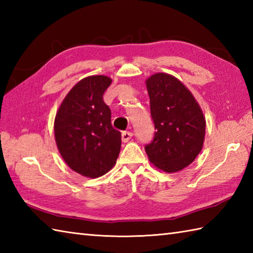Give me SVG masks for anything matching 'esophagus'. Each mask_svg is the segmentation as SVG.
<instances>
[{"label":"esophagus","mask_w":253,"mask_h":253,"mask_svg":"<svg viewBox=\"0 0 253 253\" xmlns=\"http://www.w3.org/2000/svg\"><path fill=\"white\" fill-rule=\"evenodd\" d=\"M132 135H133V133L130 132V131H123V133H122V140L124 142L129 141L130 139L132 138Z\"/></svg>","instance_id":"34e87169"}]
</instances>
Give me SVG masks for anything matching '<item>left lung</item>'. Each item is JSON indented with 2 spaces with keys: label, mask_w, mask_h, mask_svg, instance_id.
<instances>
[{
  "label": "left lung",
  "mask_w": 253,
  "mask_h": 253,
  "mask_svg": "<svg viewBox=\"0 0 253 253\" xmlns=\"http://www.w3.org/2000/svg\"><path fill=\"white\" fill-rule=\"evenodd\" d=\"M146 84L155 133L144 149L155 168L175 173L191 164L201 152L206 118L195 96L176 77L158 73Z\"/></svg>",
  "instance_id": "8db88e82"
}]
</instances>
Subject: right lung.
Wrapping results in <instances>:
<instances>
[{
  "label": "right lung",
  "instance_id": "add662e5",
  "mask_svg": "<svg viewBox=\"0 0 253 253\" xmlns=\"http://www.w3.org/2000/svg\"><path fill=\"white\" fill-rule=\"evenodd\" d=\"M112 79L103 75L80 80L69 91L54 121V136L65 163L76 173L96 178L115 165L122 146L121 132L111 124L103 101Z\"/></svg>",
  "mask_w": 253,
  "mask_h": 253
}]
</instances>
